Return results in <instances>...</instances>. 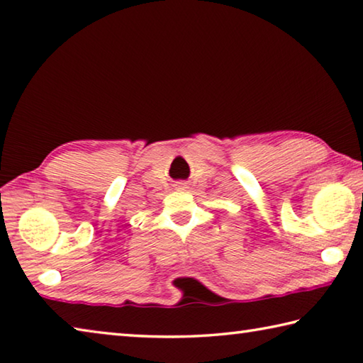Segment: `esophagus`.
<instances>
[{"mask_svg":"<svg viewBox=\"0 0 363 363\" xmlns=\"http://www.w3.org/2000/svg\"><path fill=\"white\" fill-rule=\"evenodd\" d=\"M176 189L184 190V189H186V184H184V182H177V184H176Z\"/></svg>","mask_w":363,"mask_h":363,"instance_id":"obj_1","label":"esophagus"}]
</instances>
